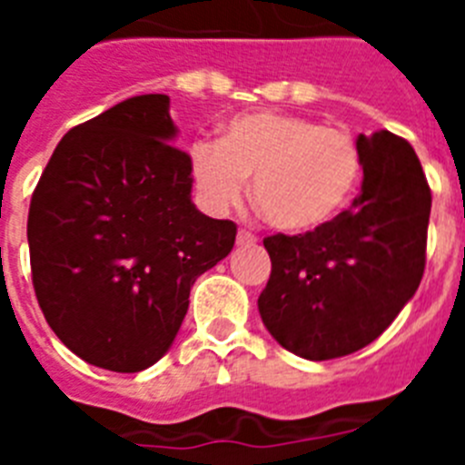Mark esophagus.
Returning a JSON list of instances; mask_svg holds the SVG:
<instances>
[{
  "label": "esophagus",
  "instance_id": "34e87169",
  "mask_svg": "<svg viewBox=\"0 0 465 465\" xmlns=\"http://www.w3.org/2000/svg\"><path fill=\"white\" fill-rule=\"evenodd\" d=\"M253 242H258V237L253 235V232H249V230H240V232H237V244L240 246L253 244Z\"/></svg>",
  "mask_w": 465,
  "mask_h": 465
}]
</instances>
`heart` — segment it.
Segmentation results:
<instances>
[{
	"label": "heart",
	"instance_id": "heart-1",
	"mask_svg": "<svg viewBox=\"0 0 465 465\" xmlns=\"http://www.w3.org/2000/svg\"><path fill=\"white\" fill-rule=\"evenodd\" d=\"M191 179L207 212L223 213L244 195L286 232H307L347 204L361 174L354 139L295 114H242L223 127L219 143L197 139L188 151Z\"/></svg>",
	"mask_w": 465,
	"mask_h": 465
}]
</instances>
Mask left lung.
I'll return each mask as SVG.
<instances>
[{
  "instance_id": "obj_1",
  "label": "left lung",
  "mask_w": 465,
  "mask_h": 465,
  "mask_svg": "<svg viewBox=\"0 0 465 465\" xmlns=\"http://www.w3.org/2000/svg\"><path fill=\"white\" fill-rule=\"evenodd\" d=\"M361 193L305 235H272L258 312L295 356L328 361L377 340L417 293L426 265L430 188L405 139L359 134Z\"/></svg>"
}]
</instances>
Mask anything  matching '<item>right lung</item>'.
<instances>
[{
  "label": "right lung",
  "mask_w": 465,
  "mask_h": 465,
  "mask_svg": "<svg viewBox=\"0 0 465 465\" xmlns=\"http://www.w3.org/2000/svg\"><path fill=\"white\" fill-rule=\"evenodd\" d=\"M167 94H137L72 127L30 203L32 283L48 326L85 363L139 372L160 361L195 279L235 244L232 221L191 200Z\"/></svg>",
  "instance_id": "add662e5"
}]
</instances>
